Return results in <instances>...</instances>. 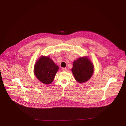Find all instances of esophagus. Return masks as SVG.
Returning a JSON list of instances; mask_svg holds the SVG:
<instances>
[{"mask_svg":"<svg viewBox=\"0 0 126 126\" xmlns=\"http://www.w3.org/2000/svg\"><path fill=\"white\" fill-rule=\"evenodd\" d=\"M62 71H67V69L66 68H62Z\"/></svg>","mask_w":126,"mask_h":126,"instance_id":"obj_1","label":"esophagus"}]
</instances>
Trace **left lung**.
Listing matches in <instances>:
<instances>
[{"label": "left lung", "instance_id": "left-lung-1", "mask_svg": "<svg viewBox=\"0 0 126 126\" xmlns=\"http://www.w3.org/2000/svg\"><path fill=\"white\" fill-rule=\"evenodd\" d=\"M72 69L76 80L79 83L86 82L90 79L94 72L93 64L87 57H81L74 61Z\"/></svg>", "mask_w": 126, "mask_h": 126}]
</instances>
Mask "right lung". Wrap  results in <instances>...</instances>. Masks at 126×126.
I'll return each instance as SVG.
<instances>
[{
  "mask_svg": "<svg viewBox=\"0 0 126 126\" xmlns=\"http://www.w3.org/2000/svg\"><path fill=\"white\" fill-rule=\"evenodd\" d=\"M59 67L49 57L42 56L34 66V74L37 78L45 84L52 83Z\"/></svg>",
  "mask_w": 126,
  "mask_h": 126,
  "instance_id": "right-lung-1",
  "label": "right lung"
}]
</instances>
